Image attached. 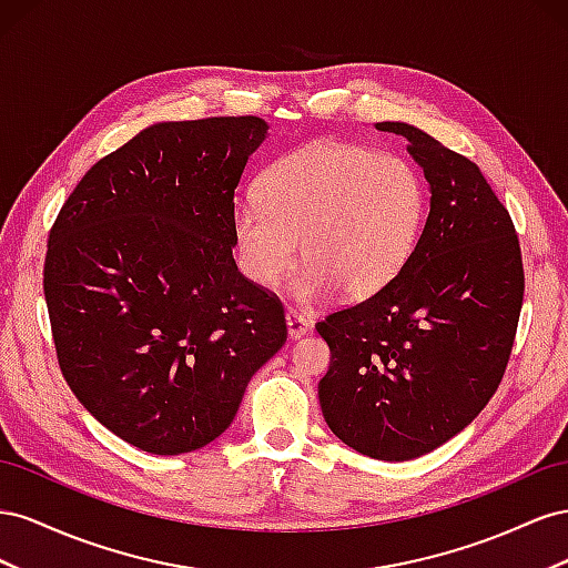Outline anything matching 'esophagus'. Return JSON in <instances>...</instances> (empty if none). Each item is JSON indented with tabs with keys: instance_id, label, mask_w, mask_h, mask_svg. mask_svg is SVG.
I'll return each instance as SVG.
<instances>
[{
	"instance_id": "1",
	"label": "esophagus",
	"mask_w": 568,
	"mask_h": 568,
	"mask_svg": "<svg viewBox=\"0 0 568 568\" xmlns=\"http://www.w3.org/2000/svg\"><path fill=\"white\" fill-rule=\"evenodd\" d=\"M285 323H287L290 339H300L302 335H306V331H310V323H306V318H302L297 312H287Z\"/></svg>"
}]
</instances>
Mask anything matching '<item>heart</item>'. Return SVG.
Instances as JSON below:
<instances>
[{
  "label": "heart",
  "mask_w": 568,
  "mask_h": 568,
  "mask_svg": "<svg viewBox=\"0 0 568 568\" xmlns=\"http://www.w3.org/2000/svg\"><path fill=\"white\" fill-rule=\"evenodd\" d=\"M256 200L233 206L242 273L273 287L295 262L293 295H376L407 264L426 219V183L407 159L356 144H310L264 171Z\"/></svg>",
  "instance_id": "b5f03b06"
}]
</instances>
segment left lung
<instances>
[{
	"instance_id": "1",
	"label": "left lung",
	"mask_w": 568,
	"mask_h": 568,
	"mask_svg": "<svg viewBox=\"0 0 568 568\" xmlns=\"http://www.w3.org/2000/svg\"><path fill=\"white\" fill-rule=\"evenodd\" d=\"M430 212L407 264L376 295L316 323L331 347L318 402L347 447L381 462L416 459L462 433L505 376L524 304L521 247L480 169L418 128Z\"/></svg>"
}]
</instances>
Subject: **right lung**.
Listing matches in <instances>:
<instances>
[{
  "label": "right lung",
  "mask_w": 568,
  "mask_h": 568,
  "mask_svg": "<svg viewBox=\"0 0 568 568\" xmlns=\"http://www.w3.org/2000/svg\"><path fill=\"white\" fill-rule=\"evenodd\" d=\"M266 135L256 116L154 123L97 161L52 225L44 300L61 374L152 455L216 440L285 345L281 300L233 258L235 190Z\"/></svg>",
  "instance_id": "1"
}]
</instances>
